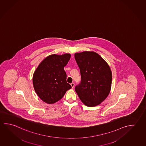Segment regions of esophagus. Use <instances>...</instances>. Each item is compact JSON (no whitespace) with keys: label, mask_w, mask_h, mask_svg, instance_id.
Segmentation results:
<instances>
[{"label":"esophagus","mask_w":146,"mask_h":146,"mask_svg":"<svg viewBox=\"0 0 146 146\" xmlns=\"http://www.w3.org/2000/svg\"><path fill=\"white\" fill-rule=\"evenodd\" d=\"M74 85H75V84H74V82H72V83L71 84V87H72V88H74Z\"/></svg>","instance_id":"34e87169"}]
</instances>
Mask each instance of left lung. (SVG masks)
Instances as JSON below:
<instances>
[{"label": "left lung", "instance_id": "left-lung-1", "mask_svg": "<svg viewBox=\"0 0 146 146\" xmlns=\"http://www.w3.org/2000/svg\"><path fill=\"white\" fill-rule=\"evenodd\" d=\"M74 56L81 75V82L75 87V91L86 106L100 105L110 93L112 84L110 67L94 52L76 53Z\"/></svg>", "mask_w": 146, "mask_h": 146}]
</instances>
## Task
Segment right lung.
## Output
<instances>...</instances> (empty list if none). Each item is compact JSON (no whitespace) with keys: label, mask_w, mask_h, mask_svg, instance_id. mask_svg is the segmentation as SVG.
Returning <instances> with one entry per match:
<instances>
[{"label":"right lung","mask_w":146,"mask_h":146,"mask_svg":"<svg viewBox=\"0 0 146 146\" xmlns=\"http://www.w3.org/2000/svg\"><path fill=\"white\" fill-rule=\"evenodd\" d=\"M71 57L68 53L52 54L40 62L34 73L33 84L39 97L44 102L54 104L62 99L71 86L67 83L64 67Z\"/></svg>","instance_id":"right-lung-1"}]
</instances>
